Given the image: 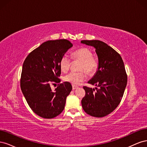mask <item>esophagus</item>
Returning <instances> with one entry per match:
<instances>
[{
    "label": "esophagus",
    "instance_id": "obj_1",
    "mask_svg": "<svg viewBox=\"0 0 147 147\" xmlns=\"http://www.w3.org/2000/svg\"><path fill=\"white\" fill-rule=\"evenodd\" d=\"M78 88V86H76V85H72V89L73 90H75V89Z\"/></svg>",
    "mask_w": 147,
    "mask_h": 147
}]
</instances>
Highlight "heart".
Wrapping results in <instances>:
<instances>
[{"mask_svg": "<svg viewBox=\"0 0 147 147\" xmlns=\"http://www.w3.org/2000/svg\"><path fill=\"white\" fill-rule=\"evenodd\" d=\"M74 59L79 60L82 62L80 70H85L90 75L96 73L99 67V61L96 57L93 56L92 52L90 49L83 47L75 50L72 55ZM71 64V59L67 55H64L60 59L59 66L61 70L64 72H67ZM87 78L86 73L84 71L80 72H72L66 75L64 77V80L70 83L73 85L78 84Z\"/></svg>", "mask_w": 147, "mask_h": 147, "instance_id": "b5f03b06", "label": "heart"}]
</instances>
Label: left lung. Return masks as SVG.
<instances>
[{"mask_svg":"<svg viewBox=\"0 0 147 147\" xmlns=\"http://www.w3.org/2000/svg\"><path fill=\"white\" fill-rule=\"evenodd\" d=\"M82 43L96 49L99 67L88 83L99 88L83 86L85 96L82 107L87 114L101 118L112 113L121 102L127 84V77L121 56L105 43L93 40H82Z\"/></svg>","mask_w":147,"mask_h":147,"instance_id":"8db88e82","label":"left lung"}]
</instances>
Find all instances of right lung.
Here are the masks:
<instances>
[{
  "label": "right lung",
  "mask_w": 147,
  "mask_h": 147,
  "mask_svg": "<svg viewBox=\"0 0 147 147\" xmlns=\"http://www.w3.org/2000/svg\"><path fill=\"white\" fill-rule=\"evenodd\" d=\"M72 46L65 39L48 40L31 51L24 61L21 91L30 109L40 117L55 118L64 109L72 85L68 82L60 83L53 91L50 84L61 82L59 61Z\"/></svg>",
  "instance_id": "obj_1"
}]
</instances>
